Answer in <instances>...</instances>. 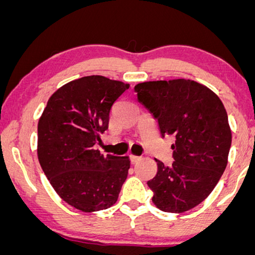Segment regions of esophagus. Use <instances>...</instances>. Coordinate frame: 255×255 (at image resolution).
<instances>
[{"mask_svg": "<svg viewBox=\"0 0 255 255\" xmlns=\"http://www.w3.org/2000/svg\"><path fill=\"white\" fill-rule=\"evenodd\" d=\"M140 159H141L140 156H138V155H133V154H131V155H130V160H131V163H132V165H134V163H137Z\"/></svg>", "mask_w": 255, "mask_h": 255, "instance_id": "34e87169", "label": "esophagus"}]
</instances>
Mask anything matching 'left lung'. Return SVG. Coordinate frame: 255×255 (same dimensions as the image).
<instances>
[{
    "instance_id": "1",
    "label": "left lung",
    "mask_w": 255,
    "mask_h": 255,
    "mask_svg": "<svg viewBox=\"0 0 255 255\" xmlns=\"http://www.w3.org/2000/svg\"><path fill=\"white\" fill-rule=\"evenodd\" d=\"M134 92L156 118L162 137L176 138L172 166L155 159L158 172L147 182L152 202L165 212L190 210L210 195L228 165L232 133L224 104L189 79L141 82Z\"/></svg>"
}]
</instances>
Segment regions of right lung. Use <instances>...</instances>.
<instances>
[{"label": "right lung", "mask_w": 255, "mask_h": 255, "mask_svg": "<svg viewBox=\"0 0 255 255\" xmlns=\"http://www.w3.org/2000/svg\"><path fill=\"white\" fill-rule=\"evenodd\" d=\"M130 85L102 75L73 80L55 90L38 121L37 155L61 200L83 212L116 203L127 180L128 155H103L94 148L109 115Z\"/></svg>", "instance_id": "add662e5"}]
</instances>
